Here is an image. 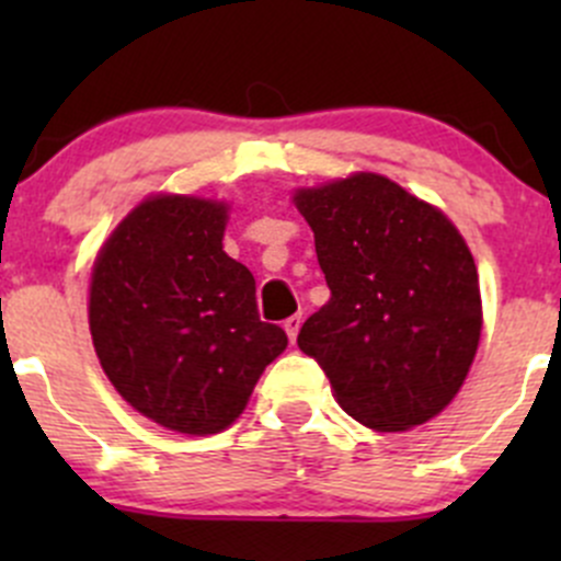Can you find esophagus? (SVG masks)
I'll return each instance as SVG.
<instances>
[{"mask_svg":"<svg viewBox=\"0 0 561 561\" xmlns=\"http://www.w3.org/2000/svg\"><path fill=\"white\" fill-rule=\"evenodd\" d=\"M285 331H287V339H290V344H296L298 331H301V317H298V314L287 317V320H285Z\"/></svg>","mask_w":561,"mask_h":561,"instance_id":"34e87169","label":"esophagus"}]
</instances>
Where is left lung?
Here are the masks:
<instances>
[{
  "label": "left lung",
  "instance_id": "1",
  "mask_svg": "<svg viewBox=\"0 0 561 561\" xmlns=\"http://www.w3.org/2000/svg\"><path fill=\"white\" fill-rule=\"evenodd\" d=\"M325 274V307L298 347L347 415L407 432L454 401L478 353L483 307L467 241L439 208L377 173L298 190Z\"/></svg>",
  "mask_w": 561,
  "mask_h": 561
}]
</instances>
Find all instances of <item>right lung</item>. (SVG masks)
<instances>
[{"instance_id": "add662e5", "label": "right lung", "mask_w": 561, "mask_h": 561, "mask_svg": "<svg viewBox=\"0 0 561 561\" xmlns=\"http://www.w3.org/2000/svg\"><path fill=\"white\" fill-rule=\"evenodd\" d=\"M228 206L154 195L100 249L89 331L107 380L140 415L217 434L244 412L287 333L263 322L254 276L222 249Z\"/></svg>"}]
</instances>
